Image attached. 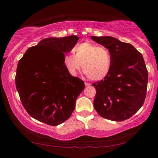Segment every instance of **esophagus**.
Returning a JSON list of instances; mask_svg holds the SVG:
<instances>
[{
  "instance_id": "34e87169",
  "label": "esophagus",
  "mask_w": 158,
  "mask_h": 158,
  "mask_svg": "<svg viewBox=\"0 0 158 158\" xmlns=\"http://www.w3.org/2000/svg\"><path fill=\"white\" fill-rule=\"evenodd\" d=\"M85 86H90V84L89 83H85Z\"/></svg>"
}]
</instances>
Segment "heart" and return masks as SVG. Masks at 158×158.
I'll list each match as a JSON object with an SVG mask.
<instances>
[{
    "instance_id": "obj_1",
    "label": "heart",
    "mask_w": 158,
    "mask_h": 158,
    "mask_svg": "<svg viewBox=\"0 0 158 158\" xmlns=\"http://www.w3.org/2000/svg\"><path fill=\"white\" fill-rule=\"evenodd\" d=\"M74 55L64 56V66L71 75H75L81 68L92 81L105 78L111 68L110 52L103 47H98L90 42H84L73 49Z\"/></svg>"
}]
</instances>
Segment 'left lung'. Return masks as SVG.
Here are the masks:
<instances>
[{"mask_svg":"<svg viewBox=\"0 0 158 158\" xmlns=\"http://www.w3.org/2000/svg\"><path fill=\"white\" fill-rule=\"evenodd\" d=\"M91 39L109 49L112 60L107 76L92 84L96 90L95 109L107 119H128L145 100L148 73L144 58L132 45L112 36H92Z\"/></svg>","mask_w":158,"mask_h":158,"instance_id":"obj_1","label":"left lung"}]
</instances>
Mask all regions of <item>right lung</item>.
<instances>
[{"instance_id": "obj_1", "label": "right lung", "mask_w": 158, "mask_h": 158, "mask_svg": "<svg viewBox=\"0 0 158 158\" xmlns=\"http://www.w3.org/2000/svg\"><path fill=\"white\" fill-rule=\"evenodd\" d=\"M78 36L50 37L30 47L19 60L15 77L22 105L31 117L57 126L70 118L75 101L85 88L84 82L73 77L63 62Z\"/></svg>"}]
</instances>
